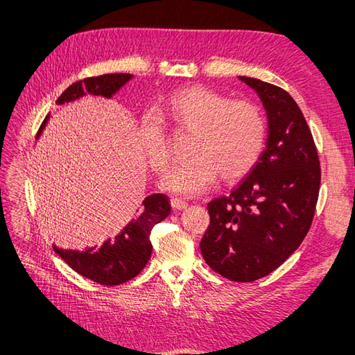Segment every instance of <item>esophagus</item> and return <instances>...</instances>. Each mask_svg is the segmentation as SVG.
<instances>
[{
    "label": "esophagus",
    "instance_id": "1",
    "mask_svg": "<svg viewBox=\"0 0 355 355\" xmlns=\"http://www.w3.org/2000/svg\"><path fill=\"white\" fill-rule=\"evenodd\" d=\"M171 206H172L173 209H177V210H183V209L187 207V202H186L184 200H182V198L172 197V198H171Z\"/></svg>",
    "mask_w": 355,
    "mask_h": 355
}]
</instances>
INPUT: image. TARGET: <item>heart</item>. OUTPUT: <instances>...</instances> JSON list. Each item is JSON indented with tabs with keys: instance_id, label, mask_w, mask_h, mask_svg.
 <instances>
[{
	"instance_id": "heart-1",
	"label": "heart",
	"mask_w": 355,
	"mask_h": 355,
	"mask_svg": "<svg viewBox=\"0 0 355 355\" xmlns=\"http://www.w3.org/2000/svg\"><path fill=\"white\" fill-rule=\"evenodd\" d=\"M163 112L180 130L193 134L192 158L166 173L162 186L182 195H198L221 175L224 182L245 177L259 162L267 140L266 116L258 105L205 87L172 93ZM140 143L146 162L155 172L169 166L171 153L162 120L145 114L140 120Z\"/></svg>"
}]
</instances>
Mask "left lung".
I'll return each instance as SVG.
<instances>
[{"instance_id":"left-lung-1","label":"left lung","mask_w":355,"mask_h":355,"mask_svg":"<svg viewBox=\"0 0 355 355\" xmlns=\"http://www.w3.org/2000/svg\"><path fill=\"white\" fill-rule=\"evenodd\" d=\"M267 111L266 149L227 197L207 205L200 248L207 266L235 282L270 275L302 244L320 187V162L302 111L276 85L239 76Z\"/></svg>"}]
</instances>
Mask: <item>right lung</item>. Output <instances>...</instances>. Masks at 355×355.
<instances>
[{
	"instance_id": "right-lung-1",
	"label": "right lung",
	"mask_w": 355,
	"mask_h": 355,
	"mask_svg": "<svg viewBox=\"0 0 355 355\" xmlns=\"http://www.w3.org/2000/svg\"><path fill=\"white\" fill-rule=\"evenodd\" d=\"M131 79L132 74L112 73L78 80L59 96L56 103H69L87 94L102 96L110 99ZM47 120L49 116L44 119L40 131H37V137L42 132ZM169 214L171 202L168 195H149L141 202V214L125 225L119 235L105 241L101 247H92L84 252H79L64 250V248L53 245V250L61 256L76 273L84 277L107 286L120 285L131 281L145 268L150 253H153V244L149 241L150 230Z\"/></svg>"
}]
</instances>
